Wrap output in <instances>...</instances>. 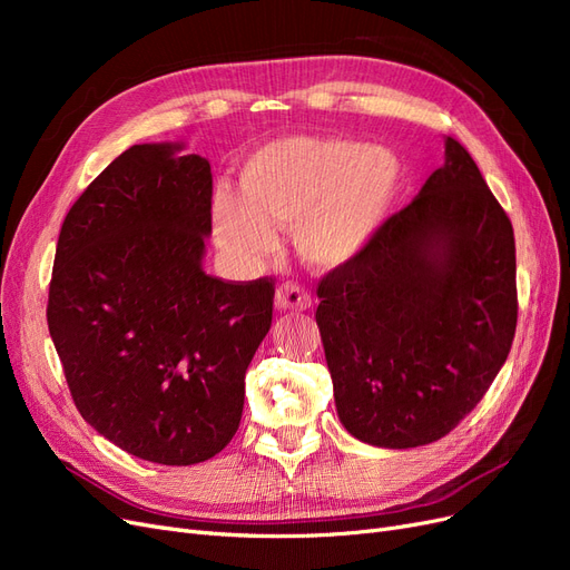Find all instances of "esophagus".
Segmentation results:
<instances>
[{
    "label": "esophagus",
    "mask_w": 570,
    "mask_h": 570,
    "mask_svg": "<svg viewBox=\"0 0 570 570\" xmlns=\"http://www.w3.org/2000/svg\"><path fill=\"white\" fill-rule=\"evenodd\" d=\"M312 302V292L297 283H285L275 292V306H278L281 312H306Z\"/></svg>",
    "instance_id": "34e87169"
}]
</instances>
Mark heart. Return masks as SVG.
<instances>
[{"mask_svg":"<svg viewBox=\"0 0 570 570\" xmlns=\"http://www.w3.org/2000/svg\"><path fill=\"white\" fill-rule=\"evenodd\" d=\"M402 164L385 147L337 137H285L256 149L239 174L243 197L214 199L218 243L243 262L268 256L292 226L299 256L318 271L350 264L383 228Z\"/></svg>","mask_w":570,"mask_h":570,"instance_id":"obj_1","label":"heart"}]
</instances>
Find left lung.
Instances as JSON below:
<instances>
[{
	"mask_svg": "<svg viewBox=\"0 0 570 570\" xmlns=\"http://www.w3.org/2000/svg\"><path fill=\"white\" fill-rule=\"evenodd\" d=\"M316 323L342 425L409 450L450 433L509 356L519 297L507 212L471 154L444 166L373 243L318 283Z\"/></svg>",
	"mask_w": 570,
	"mask_h": 570,
	"instance_id": "left-lung-1",
	"label": "left lung"
}]
</instances>
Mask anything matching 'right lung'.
Segmentation results:
<instances>
[{
	"label": "right lung",
	"instance_id": "right-lung-1",
	"mask_svg": "<svg viewBox=\"0 0 570 570\" xmlns=\"http://www.w3.org/2000/svg\"><path fill=\"white\" fill-rule=\"evenodd\" d=\"M180 142L132 145L66 214L47 325L80 416L164 465L216 456L239 428L245 373L275 285L202 268L212 166Z\"/></svg>",
	"mask_w": 570,
	"mask_h": 570
}]
</instances>
